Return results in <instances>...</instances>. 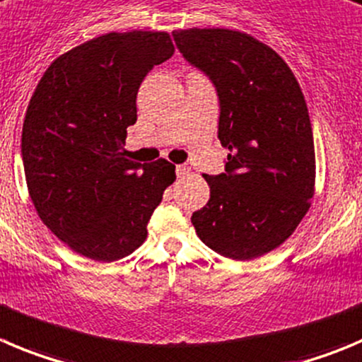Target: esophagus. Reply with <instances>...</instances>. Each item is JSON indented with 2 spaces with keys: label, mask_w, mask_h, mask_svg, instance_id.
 Returning <instances> with one entry per match:
<instances>
[{
  "label": "esophagus",
  "mask_w": 362,
  "mask_h": 362,
  "mask_svg": "<svg viewBox=\"0 0 362 362\" xmlns=\"http://www.w3.org/2000/svg\"><path fill=\"white\" fill-rule=\"evenodd\" d=\"M189 173H191V168H189V165H185V164L177 165V177L178 178H185Z\"/></svg>",
  "instance_id": "obj_1"
}]
</instances>
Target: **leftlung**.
Listing matches in <instances>:
<instances>
[{
	"mask_svg": "<svg viewBox=\"0 0 362 362\" xmlns=\"http://www.w3.org/2000/svg\"><path fill=\"white\" fill-rule=\"evenodd\" d=\"M173 39L218 90V139L228 150L225 173L204 175L211 198L192 225L223 257H261L295 232L314 197L305 98L282 57L248 33L189 28Z\"/></svg>",
	"mask_w": 362,
	"mask_h": 362,
	"instance_id": "1",
	"label": "left lung"
}]
</instances>
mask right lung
<instances>
[{
    "mask_svg": "<svg viewBox=\"0 0 362 362\" xmlns=\"http://www.w3.org/2000/svg\"><path fill=\"white\" fill-rule=\"evenodd\" d=\"M173 53L165 32L105 33L53 60L37 83L23 123L26 185L44 225L83 257L112 262L139 248L177 178L165 158L123 153L141 82Z\"/></svg>",
    "mask_w": 362,
    "mask_h": 362,
    "instance_id": "right-lung-1",
    "label": "right lung"
}]
</instances>
